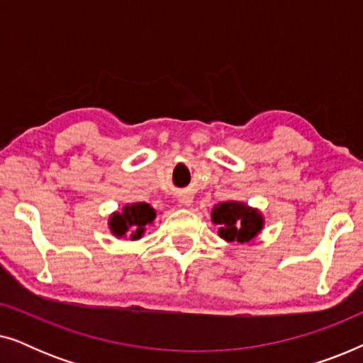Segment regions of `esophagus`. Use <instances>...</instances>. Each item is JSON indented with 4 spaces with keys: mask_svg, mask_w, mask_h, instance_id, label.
<instances>
[{
    "mask_svg": "<svg viewBox=\"0 0 363 363\" xmlns=\"http://www.w3.org/2000/svg\"><path fill=\"white\" fill-rule=\"evenodd\" d=\"M191 201H193V198H191L190 195H183V196H180V203H182V205L190 206Z\"/></svg>",
    "mask_w": 363,
    "mask_h": 363,
    "instance_id": "34e87169",
    "label": "esophagus"
}]
</instances>
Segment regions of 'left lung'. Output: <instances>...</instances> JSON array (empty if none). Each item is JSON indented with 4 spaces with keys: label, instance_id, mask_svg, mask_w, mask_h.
I'll list each match as a JSON object with an SVG mask.
<instances>
[{
    "label": "left lung",
    "instance_id": "obj_1",
    "mask_svg": "<svg viewBox=\"0 0 363 363\" xmlns=\"http://www.w3.org/2000/svg\"><path fill=\"white\" fill-rule=\"evenodd\" d=\"M211 221L220 226L218 235L228 242H251L264 226V218L256 208L241 201H223L211 211Z\"/></svg>",
    "mask_w": 363,
    "mask_h": 363
}]
</instances>
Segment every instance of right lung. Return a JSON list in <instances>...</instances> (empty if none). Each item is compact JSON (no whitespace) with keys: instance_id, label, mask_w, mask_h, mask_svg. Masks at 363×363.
I'll return each instance as SVG.
<instances>
[{"instance_id":"right-lung-1","label":"right lung","mask_w":363,"mask_h":363,"mask_svg":"<svg viewBox=\"0 0 363 363\" xmlns=\"http://www.w3.org/2000/svg\"><path fill=\"white\" fill-rule=\"evenodd\" d=\"M157 213L148 203H132L125 205L121 213H113L108 218V228L117 238L130 236V240H140L145 226L152 225Z\"/></svg>"}]
</instances>
